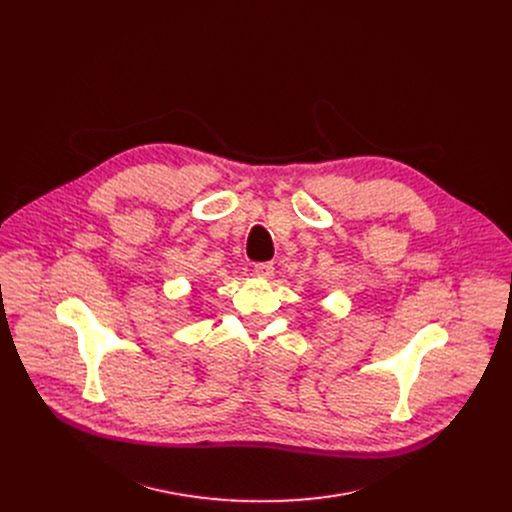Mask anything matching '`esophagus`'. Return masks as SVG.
<instances>
[{
    "mask_svg": "<svg viewBox=\"0 0 512 512\" xmlns=\"http://www.w3.org/2000/svg\"><path fill=\"white\" fill-rule=\"evenodd\" d=\"M255 273L261 277H269L273 273V263L265 261V263H255Z\"/></svg>",
    "mask_w": 512,
    "mask_h": 512,
    "instance_id": "1",
    "label": "esophagus"
}]
</instances>
